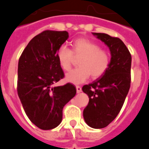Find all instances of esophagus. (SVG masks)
I'll use <instances>...</instances> for the list:
<instances>
[{
    "label": "esophagus",
    "instance_id": "esophagus-1",
    "mask_svg": "<svg viewBox=\"0 0 149 149\" xmlns=\"http://www.w3.org/2000/svg\"><path fill=\"white\" fill-rule=\"evenodd\" d=\"M76 92L77 93H80L81 91H82V88L80 87V86H79V85H77L76 87Z\"/></svg>",
    "mask_w": 149,
    "mask_h": 149
}]
</instances>
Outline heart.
<instances>
[{
  "instance_id": "obj_1",
  "label": "heart",
  "mask_w": 149,
  "mask_h": 149,
  "mask_svg": "<svg viewBox=\"0 0 149 149\" xmlns=\"http://www.w3.org/2000/svg\"><path fill=\"white\" fill-rule=\"evenodd\" d=\"M72 49L62 45L57 50V58L64 70L71 69L74 57L79 58V67L66 75V80L74 84L84 82L91 76L97 79L103 76L110 64V54L101 49L94 41L87 38H78L71 44Z\"/></svg>"
}]
</instances>
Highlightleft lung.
<instances>
[{
    "mask_svg": "<svg viewBox=\"0 0 149 149\" xmlns=\"http://www.w3.org/2000/svg\"><path fill=\"white\" fill-rule=\"evenodd\" d=\"M109 47L110 64L103 76L82 87L89 102L83 111L85 122L91 127L108 126L121 111L130 87L131 55L118 37L103 33H93Z\"/></svg>",
    "mask_w": 149,
    "mask_h": 149,
    "instance_id": "1",
    "label": "left lung"
}]
</instances>
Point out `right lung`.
<instances>
[{
    "mask_svg": "<svg viewBox=\"0 0 149 149\" xmlns=\"http://www.w3.org/2000/svg\"><path fill=\"white\" fill-rule=\"evenodd\" d=\"M68 37L67 31H44L30 41L19 58L18 95L30 121L42 130L60 125L63 108L76 94L71 83L53 86L64 76L57 50Z\"/></svg>",
    "mask_w": 149,
    "mask_h": 149,
    "instance_id": "1",
    "label": "right lung"
}]
</instances>
